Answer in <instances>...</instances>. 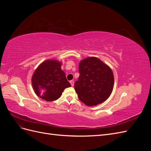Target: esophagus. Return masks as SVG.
I'll return each instance as SVG.
<instances>
[{"mask_svg": "<svg viewBox=\"0 0 151 151\" xmlns=\"http://www.w3.org/2000/svg\"><path fill=\"white\" fill-rule=\"evenodd\" d=\"M70 84H71L72 86H74V81H70Z\"/></svg>", "mask_w": 151, "mask_h": 151, "instance_id": "1", "label": "esophagus"}]
</instances>
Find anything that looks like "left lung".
Returning <instances> with one entry per match:
<instances>
[{"label": "left lung", "mask_w": 151, "mask_h": 151, "mask_svg": "<svg viewBox=\"0 0 151 151\" xmlns=\"http://www.w3.org/2000/svg\"><path fill=\"white\" fill-rule=\"evenodd\" d=\"M79 72L74 88L81 101L89 106L106 101L114 86V76L109 67L96 57H88L80 62Z\"/></svg>", "instance_id": "8db88e82"}]
</instances>
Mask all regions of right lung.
Returning <instances> with one entry per match:
<instances>
[{
	"label": "right lung",
	"mask_w": 151,
	"mask_h": 151,
	"mask_svg": "<svg viewBox=\"0 0 151 151\" xmlns=\"http://www.w3.org/2000/svg\"><path fill=\"white\" fill-rule=\"evenodd\" d=\"M61 65V62L56 60H47L36 68L31 81L38 97L47 101H53L61 96L65 88L71 86Z\"/></svg>",
	"instance_id": "right-lung-1"
}]
</instances>
